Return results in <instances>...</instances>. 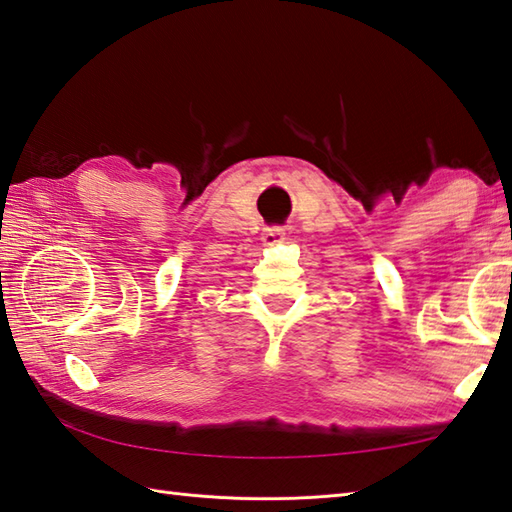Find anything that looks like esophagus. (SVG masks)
Returning a JSON list of instances; mask_svg holds the SVG:
<instances>
[{"mask_svg": "<svg viewBox=\"0 0 512 512\" xmlns=\"http://www.w3.org/2000/svg\"><path fill=\"white\" fill-rule=\"evenodd\" d=\"M286 239V231L281 226H268V228H264V233H262V242L266 244V246H275V244H281Z\"/></svg>", "mask_w": 512, "mask_h": 512, "instance_id": "esophagus-1", "label": "esophagus"}]
</instances>
